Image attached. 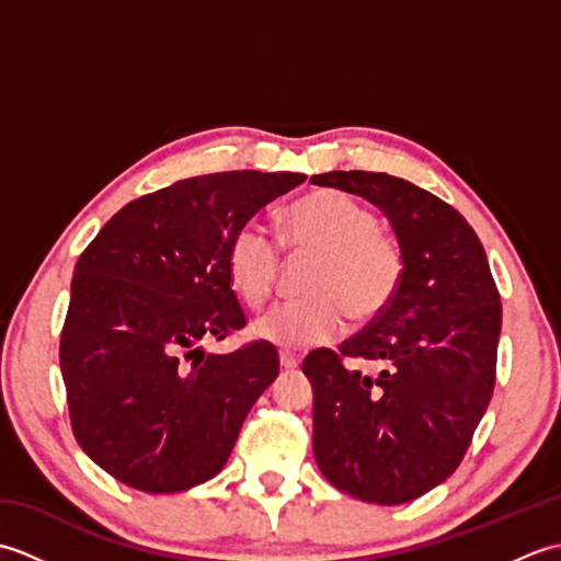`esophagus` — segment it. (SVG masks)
I'll return each mask as SVG.
<instances>
[{
  "instance_id": "1",
  "label": "esophagus",
  "mask_w": 561,
  "mask_h": 561,
  "mask_svg": "<svg viewBox=\"0 0 561 561\" xmlns=\"http://www.w3.org/2000/svg\"><path fill=\"white\" fill-rule=\"evenodd\" d=\"M279 364H282V368H296V366H299V356H296L294 352L282 350L279 352Z\"/></svg>"
}]
</instances>
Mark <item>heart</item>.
I'll return each instance as SVG.
<instances>
[{
	"instance_id": "1",
	"label": "heart",
	"mask_w": 561,
	"mask_h": 561,
	"mask_svg": "<svg viewBox=\"0 0 561 561\" xmlns=\"http://www.w3.org/2000/svg\"><path fill=\"white\" fill-rule=\"evenodd\" d=\"M294 253H320L308 291L313 299L282 301L257 318L255 335L287 350L340 337L350 323L378 316L396 296L404 260L398 243L378 231V217L340 190H318L284 214ZM229 274L248 306H262L277 284L279 245L257 221H245L229 243Z\"/></svg>"
}]
</instances>
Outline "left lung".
I'll use <instances>...</instances> for the list:
<instances>
[{
	"instance_id": "8db88e82",
	"label": "left lung",
	"mask_w": 561,
	"mask_h": 561,
	"mask_svg": "<svg viewBox=\"0 0 561 561\" xmlns=\"http://www.w3.org/2000/svg\"><path fill=\"white\" fill-rule=\"evenodd\" d=\"M371 202L404 260L392 301L340 354L304 359L313 388L320 472L362 502L396 506L448 480L492 400L502 304L472 226L444 199L402 178L368 171L311 175ZM342 355L380 360L378 377Z\"/></svg>"
}]
</instances>
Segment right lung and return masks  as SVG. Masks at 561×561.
I'll use <instances>...</instances> for the list:
<instances>
[{
  "instance_id": "right-lung-1",
  "label": "right lung",
  "mask_w": 561,
  "mask_h": 561,
  "mask_svg": "<svg viewBox=\"0 0 561 561\" xmlns=\"http://www.w3.org/2000/svg\"><path fill=\"white\" fill-rule=\"evenodd\" d=\"M304 173L231 171L129 202L83 250L59 340L71 428L127 486L173 494L229 460L279 354L253 342L211 354L245 325L231 289L233 233Z\"/></svg>"
}]
</instances>
